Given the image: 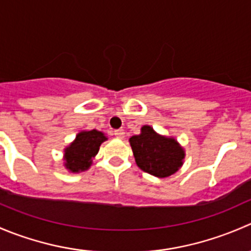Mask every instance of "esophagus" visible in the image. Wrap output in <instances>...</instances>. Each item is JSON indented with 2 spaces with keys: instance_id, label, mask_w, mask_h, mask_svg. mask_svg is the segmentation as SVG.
Wrapping results in <instances>:
<instances>
[{
  "instance_id": "obj_1",
  "label": "esophagus",
  "mask_w": 251,
  "mask_h": 251,
  "mask_svg": "<svg viewBox=\"0 0 251 251\" xmlns=\"http://www.w3.org/2000/svg\"><path fill=\"white\" fill-rule=\"evenodd\" d=\"M114 135H115L118 138H124L125 137V131H124L123 128H119V130L114 131Z\"/></svg>"
}]
</instances>
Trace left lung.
I'll list each match as a JSON object with an SVG mask.
<instances>
[{
    "label": "left lung",
    "mask_w": 251,
    "mask_h": 251,
    "mask_svg": "<svg viewBox=\"0 0 251 251\" xmlns=\"http://www.w3.org/2000/svg\"><path fill=\"white\" fill-rule=\"evenodd\" d=\"M130 144L138 168L159 178L171 176L183 165L186 154L178 142L159 135L148 125L130 138Z\"/></svg>",
    "instance_id": "obj_1"
}]
</instances>
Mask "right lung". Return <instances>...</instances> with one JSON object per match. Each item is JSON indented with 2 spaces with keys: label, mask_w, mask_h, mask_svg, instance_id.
<instances>
[{
  "label": "right lung",
  "mask_w": 251,
  "mask_h": 251,
  "mask_svg": "<svg viewBox=\"0 0 251 251\" xmlns=\"http://www.w3.org/2000/svg\"><path fill=\"white\" fill-rule=\"evenodd\" d=\"M107 136L97 130L81 131L74 142L64 149V166L70 173H81L90 169L92 159L97 155L100 144Z\"/></svg>",
  "instance_id": "add662e5"
}]
</instances>
